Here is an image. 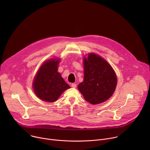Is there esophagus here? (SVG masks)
<instances>
[{
    "mask_svg": "<svg viewBox=\"0 0 150 150\" xmlns=\"http://www.w3.org/2000/svg\"><path fill=\"white\" fill-rule=\"evenodd\" d=\"M71 87H72V88H76V83H72L71 84Z\"/></svg>",
    "mask_w": 150,
    "mask_h": 150,
    "instance_id": "1",
    "label": "esophagus"
}]
</instances>
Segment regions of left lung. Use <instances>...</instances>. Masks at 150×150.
Wrapping results in <instances>:
<instances>
[{
	"label": "left lung",
	"mask_w": 150,
	"mask_h": 150,
	"mask_svg": "<svg viewBox=\"0 0 150 150\" xmlns=\"http://www.w3.org/2000/svg\"><path fill=\"white\" fill-rule=\"evenodd\" d=\"M84 78L78 88L85 100L92 104L108 100L114 93L116 85V75L110 64L94 53L84 57Z\"/></svg>",
	"instance_id": "1"
}]
</instances>
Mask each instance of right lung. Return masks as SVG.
Masks as SVG:
<instances>
[{
  "label": "right lung",
  "instance_id": "obj_1",
  "mask_svg": "<svg viewBox=\"0 0 150 150\" xmlns=\"http://www.w3.org/2000/svg\"><path fill=\"white\" fill-rule=\"evenodd\" d=\"M60 59H52L46 61L40 68L33 81V88L41 100L54 102L62 93L70 88L69 85L57 72Z\"/></svg>",
  "mask_w": 150,
  "mask_h": 150
}]
</instances>
